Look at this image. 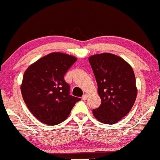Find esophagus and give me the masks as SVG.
I'll return each instance as SVG.
<instances>
[{
  "label": "esophagus",
  "instance_id": "obj_1",
  "mask_svg": "<svg viewBox=\"0 0 160 160\" xmlns=\"http://www.w3.org/2000/svg\"><path fill=\"white\" fill-rule=\"evenodd\" d=\"M88 98V94H84L83 96H82V99H83V100H86Z\"/></svg>",
  "mask_w": 160,
  "mask_h": 160
}]
</instances>
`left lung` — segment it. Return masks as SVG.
Segmentation results:
<instances>
[{
	"instance_id": "obj_1",
	"label": "left lung",
	"mask_w": 160,
	"mask_h": 160,
	"mask_svg": "<svg viewBox=\"0 0 160 160\" xmlns=\"http://www.w3.org/2000/svg\"><path fill=\"white\" fill-rule=\"evenodd\" d=\"M88 61L102 101L92 113L101 122L115 124L129 112L136 101L137 88L133 69L124 59L111 53L92 55Z\"/></svg>"
}]
</instances>
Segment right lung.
Masks as SVG:
<instances>
[{"label": "right lung", "instance_id": "obj_1", "mask_svg": "<svg viewBox=\"0 0 160 160\" xmlns=\"http://www.w3.org/2000/svg\"><path fill=\"white\" fill-rule=\"evenodd\" d=\"M75 56L52 52L31 64L24 72L21 85L26 105L44 124L54 126L68 118L81 98L69 94L65 73L76 62Z\"/></svg>", "mask_w": 160, "mask_h": 160}]
</instances>
